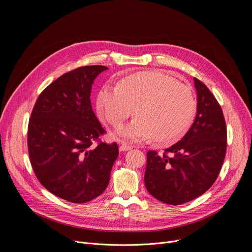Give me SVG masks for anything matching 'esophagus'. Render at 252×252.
I'll return each instance as SVG.
<instances>
[{
  "label": "esophagus",
  "instance_id": "obj_1",
  "mask_svg": "<svg viewBox=\"0 0 252 252\" xmlns=\"http://www.w3.org/2000/svg\"><path fill=\"white\" fill-rule=\"evenodd\" d=\"M131 149V146L126 143H122L121 146H119V151L121 152H125V151H127V150H130Z\"/></svg>",
  "mask_w": 252,
  "mask_h": 252
}]
</instances>
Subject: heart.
<instances>
[{
	"mask_svg": "<svg viewBox=\"0 0 252 252\" xmlns=\"http://www.w3.org/2000/svg\"><path fill=\"white\" fill-rule=\"evenodd\" d=\"M133 121L118 127L115 135L130 142L149 141L167 145L187 133L196 116L192 91L176 78L157 71L137 72L106 86L98 94L97 110L116 126L134 113Z\"/></svg>",
	"mask_w": 252,
	"mask_h": 252,
	"instance_id": "obj_1",
	"label": "heart"
}]
</instances>
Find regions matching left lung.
Segmentation results:
<instances>
[{
	"label": "left lung",
	"instance_id": "1",
	"mask_svg": "<svg viewBox=\"0 0 252 252\" xmlns=\"http://www.w3.org/2000/svg\"><path fill=\"white\" fill-rule=\"evenodd\" d=\"M197 112L194 123L178 143L159 156L148 151L144 182L157 200L179 205L205 193L217 180L227 148L222 110L208 88L194 77Z\"/></svg>",
	"mask_w": 252,
	"mask_h": 252
}]
</instances>
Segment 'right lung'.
I'll list each match as a JSON object with an SVG mask.
<instances>
[{"label": "right lung", "mask_w": 252, "mask_h": 252, "mask_svg": "<svg viewBox=\"0 0 252 252\" xmlns=\"http://www.w3.org/2000/svg\"><path fill=\"white\" fill-rule=\"evenodd\" d=\"M108 68L90 65L58 77L38 96L29 124V153L43 186L64 200L86 203L107 188L116 143L92 144L104 133L91 104L92 85Z\"/></svg>", "instance_id": "right-lung-1"}]
</instances>
